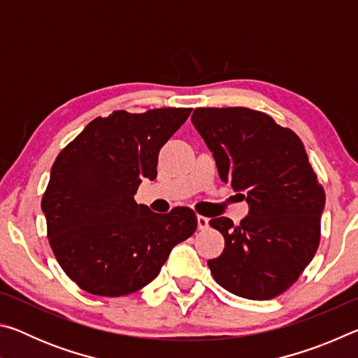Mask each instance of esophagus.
I'll return each mask as SVG.
<instances>
[{"mask_svg": "<svg viewBox=\"0 0 358 358\" xmlns=\"http://www.w3.org/2000/svg\"><path fill=\"white\" fill-rule=\"evenodd\" d=\"M210 227V221L208 217L205 216H197V229L199 230H207Z\"/></svg>", "mask_w": 358, "mask_h": 358, "instance_id": "esophagus-1", "label": "esophagus"}]
</instances>
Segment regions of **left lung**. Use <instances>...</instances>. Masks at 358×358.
Listing matches in <instances>:
<instances>
[{"label": "left lung", "mask_w": 358, "mask_h": 358, "mask_svg": "<svg viewBox=\"0 0 358 358\" xmlns=\"http://www.w3.org/2000/svg\"><path fill=\"white\" fill-rule=\"evenodd\" d=\"M191 120L221 180L250 207L238 226L224 216L210 221L226 240L221 256L208 260L211 275L243 299H273L299 280L319 246L325 192L305 145L246 107L196 108Z\"/></svg>", "instance_id": "obj_1"}]
</instances>
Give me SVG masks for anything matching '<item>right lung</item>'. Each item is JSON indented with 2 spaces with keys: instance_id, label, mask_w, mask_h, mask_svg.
<instances>
[{
  "instance_id": "1",
  "label": "right lung",
  "mask_w": 358,
  "mask_h": 358,
  "mask_svg": "<svg viewBox=\"0 0 358 358\" xmlns=\"http://www.w3.org/2000/svg\"><path fill=\"white\" fill-rule=\"evenodd\" d=\"M189 113L169 107L98 117L53 162L42 197L48 241L64 273L87 292L121 296L142 289L196 230L191 208L161 215L134 201L142 180L156 178L159 150Z\"/></svg>"
}]
</instances>
